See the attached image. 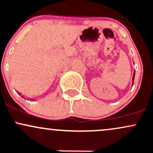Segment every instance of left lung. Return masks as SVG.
I'll return each instance as SVG.
<instances>
[{"label": "left lung", "mask_w": 153, "mask_h": 153, "mask_svg": "<svg viewBox=\"0 0 153 153\" xmlns=\"http://www.w3.org/2000/svg\"><path fill=\"white\" fill-rule=\"evenodd\" d=\"M134 75H135V71H134V73L133 77H132V84H134Z\"/></svg>", "instance_id": "1"}]
</instances>
